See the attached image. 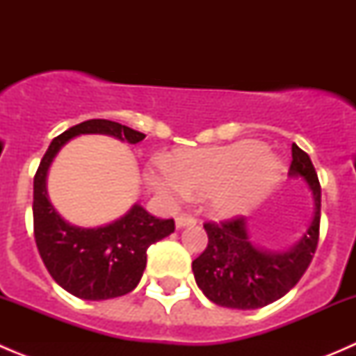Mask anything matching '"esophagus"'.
Listing matches in <instances>:
<instances>
[{
	"instance_id": "obj_1",
	"label": "esophagus",
	"mask_w": 356,
	"mask_h": 356,
	"mask_svg": "<svg viewBox=\"0 0 356 356\" xmlns=\"http://www.w3.org/2000/svg\"><path fill=\"white\" fill-rule=\"evenodd\" d=\"M196 224V218L191 217V215H179L177 218H175V227L181 229V227H186V225H195Z\"/></svg>"
}]
</instances>
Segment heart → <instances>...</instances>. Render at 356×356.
Returning <instances> with one entry per match:
<instances>
[{"mask_svg":"<svg viewBox=\"0 0 356 356\" xmlns=\"http://www.w3.org/2000/svg\"><path fill=\"white\" fill-rule=\"evenodd\" d=\"M281 163L264 145L241 141L222 148L186 149L170 165L152 175V184L165 198L188 200L204 195L208 210L217 217L243 213L267 193Z\"/></svg>","mask_w":356,"mask_h":356,"instance_id":"b5f03b06","label":"heart"}]
</instances>
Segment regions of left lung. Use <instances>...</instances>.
Returning <instances> with one entry per match:
<instances>
[{
    "label": "left lung",
    "instance_id": "obj_1",
    "mask_svg": "<svg viewBox=\"0 0 356 356\" xmlns=\"http://www.w3.org/2000/svg\"><path fill=\"white\" fill-rule=\"evenodd\" d=\"M289 174L300 175L315 198V217L298 245L282 253L260 250L248 239L245 217L204 222L208 245L193 261L198 288L218 307L253 310L289 293L307 272L321 234V182L310 156L291 146Z\"/></svg>",
    "mask_w": 356,
    "mask_h": 356
}]
</instances>
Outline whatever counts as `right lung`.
<instances>
[{"label": "right lung", "mask_w": 356, "mask_h": 356, "mask_svg": "<svg viewBox=\"0 0 356 356\" xmlns=\"http://www.w3.org/2000/svg\"><path fill=\"white\" fill-rule=\"evenodd\" d=\"M79 134H108L131 145L146 138L118 122L92 118L56 136L34 175V238L42 264L56 284L82 300H110L131 293L146 268V251L175 231L174 218H158L134 204L105 227L82 229L56 213L46 191V174L58 149Z\"/></svg>", "instance_id": "obj_1"}]
</instances>
